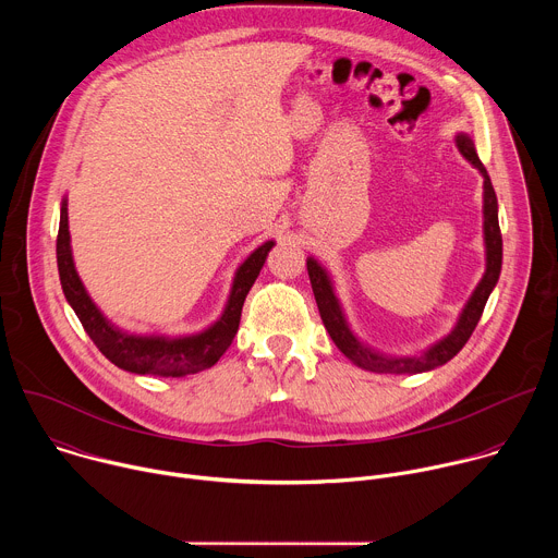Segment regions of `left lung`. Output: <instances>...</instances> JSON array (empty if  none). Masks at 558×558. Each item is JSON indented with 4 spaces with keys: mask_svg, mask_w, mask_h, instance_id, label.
Here are the masks:
<instances>
[{
    "mask_svg": "<svg viewBox=\"0 0 558 558\" xmlns=\"http://www.w3.org/2000/svg\"><path fill=\"white\" fill-rule=\"evenodd\" d=\"M457 145H459L461 154L468 158V161L484 174V231H486L488 265H486V276L482 278L480 287L474 289L470 302L465 304V308L459 317L454 331L448 338H444L439 344H435L422 357H384V355H377V353L368 351L349 331V327L344 323V315L340 311V304L333 295V289H331V282H329L325 269L311 258L306 260L311 289H313L317 308H320V317H323V323H325L331 340L336 342V347L351 362H355L357 366H362L366 371H373V373H422V371H430L435 366H441V364L450 362L463 349V344L470 340L476 323L482 320V313L486 308L488 295H490V291L495 289V284L499 280L504 241H501L499 216H497V194H495V187L490 183V177H488L484 163L480 161V156H476V151H474L472 141L468 136H457Z\"/></svg>",
    "mask_w": 558,
    "mask_h": 558,
    "instance_id": "1",
    "label": "left lung"
}]
</instances>
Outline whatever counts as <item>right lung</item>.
I'll use <instances>...</instances> for the list:
<instances>
[{
  "label": "right lung",
  "instance_id": "1",
  "mask_svg": "<svg viewBox=\"0 0 558 558\" xmlns=\"http://www.w3.org/2000/svg\"><path fill=\"white\" fill-rule=\"evenodd\" d=\"M274 243L258 247L238 269L231 287V295L220 320L201 336L166 340V338H136L117 331L99 308L88 298L82 280H78L72 254H70V233H68V203H61V220L57 233V267L65 300L74 308L78 323L84 325L90 340L97 349L119 368L138 373V375H161V377H181L192 375L205 368H211L220 355L229 349L250 289L254 287L269 250Z\"/></svg>",
  "mask_w": 558,
  "mask_h": 558
}]
</instances>
